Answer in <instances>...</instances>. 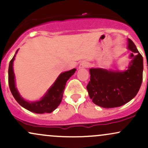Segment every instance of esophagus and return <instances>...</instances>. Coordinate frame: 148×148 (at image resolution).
Wrapping results in <instances>:
<instances>
[{
    "instance_id": "1",
    "label": "esophagus",
    "mask_w": 148,
    "mask_h": 148,
    "mask_svg": "<svg viewBox=\"0 0 148 148\" xmlns=\"http://www.w3.org/2000/svg\"><path fill=\"white\" fill-rule=\"evenodd\" d=\"M88 62H86V61H83V62H81V63L79 64V68H80V69L85 68V67H88Z\"/></svg>"
}]
</instances>
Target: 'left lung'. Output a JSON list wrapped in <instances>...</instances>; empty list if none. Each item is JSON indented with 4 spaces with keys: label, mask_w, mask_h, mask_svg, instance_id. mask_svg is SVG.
<instances>
[{
    "label": "left lung",
    "mask_w": 148,
    "mask_h": 148,
    "mask_svg": "<svg viewBox=\"0 0 148 148\" xmlns=\"http://www.w3.org/2000/svg\"><path fill=\"white\" fill-rule=\"evenodd\" d=\"M127 48L132 59L125 71L90 69V81L87 87L90 98L97 106L105 108L121 106L137 95L143 81V59L130 39ZM136 52V55H134Z\"/></svg>",
    "instance_id": "left-lung-1"
}]
</instances>
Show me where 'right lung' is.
Segmentation results:
<instances>
[{"label": "right lung", "mask_w": 148, "mask_h": 148, "mask_svg": "<svg viewBox=\"0 0 148 148\" xmlns=\"http://www.w3.org/2000/svg\"><path fill=\"white\" fill-rule=\"evenodd\" d=\"M17 51L15 53L12 59L10 60L9 69H8V83H9L10 91L13 97L22 107L28 111L35 113H41V114L45 113H51L60 105L63 96V92L67 80L75 73L76 69H72L67 72L61 73L56 80L54 84L51 86L40 100L36 101H28L20 95L15 85L13 62Z\"/></svg>", "instance_id": "1"}]
</instances>
